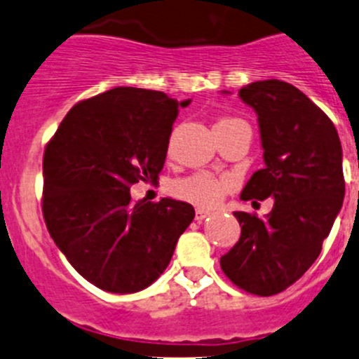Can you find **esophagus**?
Wrapping results in <instances>:
<instances>
[{
    "instance_id": "34e87169",
    "label": "esophagus",
    "mask_w": 359,
    "mask_h": 359,
    "mask_svg": "<svg viewBox=\"0 0 359 359\" xmlns=\"http://www.w3.org/2000/svg\"><path fill=\"white\" fill-rule=\"evenodd\" d=\"M208 215H210V212H206V210L198 208V210H196V215H194V219H196L198 222H201V220H205Z\"/></svg>"
}]
</instances>
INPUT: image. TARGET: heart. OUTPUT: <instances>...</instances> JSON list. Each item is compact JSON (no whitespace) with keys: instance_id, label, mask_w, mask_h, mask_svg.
Listing matches in <instances>:
<instances>
[{"instance_id":"1","label":"heart","mask_w":359,"mask_h":359,"mask_svg":"<svg viewBox=\"0 0 359 359\" xmlns=\"http://www.w3.org/2000/svg\"><path fill=\"white\" fill-rule=\"evenodd\" d=\"M240 119L236 118H224L217 121L215 128H222V126L236 123ZM231 179L227 177H217L208 172H198L189 177H184L173 182L172 193L177 198L184 201H189L193 205L200 206V208H213L224 200L231 189Z\"/></svg>"}]
</instances>
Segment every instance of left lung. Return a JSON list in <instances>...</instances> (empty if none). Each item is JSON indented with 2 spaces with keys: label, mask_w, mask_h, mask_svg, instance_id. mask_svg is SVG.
Listing matches in <instances>:
<instances>
[{
  "label": "left lung",
  "mask_w": 359,
  "mask_h": 359,
  "mask_svg": "<svg viewBox=\"0 0 359 359\" xmlns=\"http://www.w3.org/2000/svg\"><path fill=\"white\" fill-rule=\"evenodd\" d=\"M240 97L259 116L266 161L241 200L274 198V206L266 219L234 212L241 236L220 267L238 288L269 297L313 266L330 234L346 193L342 147L332 119L290 83H250Z\"/></svg>",
  "instance_id": "left-lung-1"
}]
</instances>
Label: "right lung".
Returning a JSON list of instances; mask_svg holds the SVG:
<instances>
[{"mask_svg": "<svg viewBox=\"0 0 359 359\" xmlns=\"http://www.w3.org/2000/svg\"><path fill=\"white\" fill-rule=\"evenodd\" d=\"M177 112L166 93L118 86L72 106L46 144L45 224L71 266L100 290L149 287L193 222L189 203L130 196L133 184L158 179Z\"/></svg>", "mask_w": 359, "mask_h": 359, "instance_id": "1", "label": "right lung"}]
</instances>
